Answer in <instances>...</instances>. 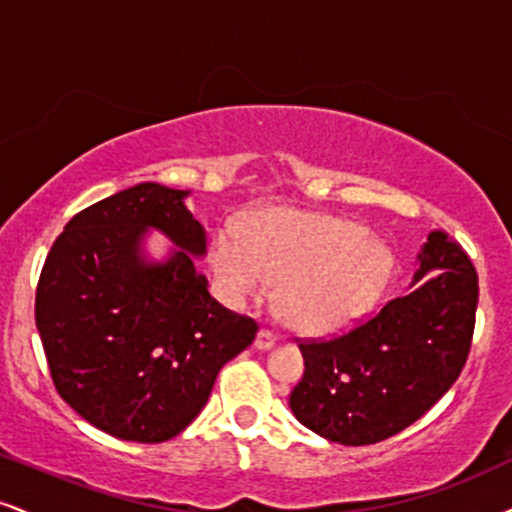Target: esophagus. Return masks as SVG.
Returning a JSON list of instances; mask_svg holds the SVG:
<instances>
[{"instance_id": "esophagus-1", "label": "esophagus", "mask_w": 512, "mask_h": 512, "mask_svg": "<svg viewBox=\"0 0 512 512\" xmlns=\"http://www.w3.org/2000/svg\"><path fill=\"white\" fill-rule=\"evenodd\" d=\"M277 342V334L273 330H268V327H261L256 334V349H270Z\"/></svg>"}]
</instances>
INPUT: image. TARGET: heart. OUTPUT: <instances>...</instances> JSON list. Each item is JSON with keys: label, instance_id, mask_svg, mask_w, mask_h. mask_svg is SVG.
I'll return each instance as SVG.
<instances>
[{"label": "heart", "instance_id": "heart-1", "mask_svg": "<svg viewBox=\"0 0 512 512\" xmlns=\"http://www.w3.org/2000/svg\"><path fill=\"white\" fill-rule=\"evenodd\" d=\"M394 258L349 220L280 211L254 220L244 237L223 230L213 268L232 301L266 299L282 285V311L304 332H334L370 311Z\"/></svg>", "mask_w": 512, "mask_h": 512}]
</instances>
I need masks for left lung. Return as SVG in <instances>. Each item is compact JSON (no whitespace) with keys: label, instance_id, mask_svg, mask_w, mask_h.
Returning a JSON list of instances; mask_svg holds the SVG:
<instances>
[{"label":"left lung","instance_id":"1","mask_svg":"<svg viewBox=\"0 0 512 512\" xmlns=\"http://www.w3.org/2000/svg\"><path fill=\"white\" fill-rule=\"evenodd\" d=\"M351 330L296 339L304 377L289 394L301 425L344 446L384 441L437 403L465 368L477 313V270L444 230H430L415 280Z\"/></svg>","mask_w":512,"mask_h":512}]
</instances>
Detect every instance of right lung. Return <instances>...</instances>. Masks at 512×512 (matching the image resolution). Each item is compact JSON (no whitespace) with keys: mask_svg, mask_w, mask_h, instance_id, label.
Here are the masks:
<instances>
[{"mask_svg":"<svg viewBox=\"0 0 512 512\" xmlns=\"http://www.w3.org/2000/svg\"><path fill=\"white\" fill-rule=\"evenodd\" d=\"M156 182L75 213L56 237L35 292L49 375L80 418L137 444L173 439L199 415L223 365L256 339L258 323L220 306L192 256L204 227ZM144 226L183 249L163 267L139 258Z\"/></svg>","mask_w":512,"mask_h":512,"instance_id":"1","label":"right lung"}]
</instances>
